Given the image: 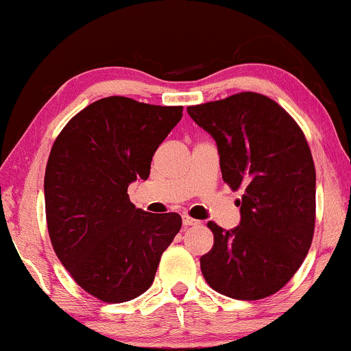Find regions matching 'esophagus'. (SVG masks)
<instances>
[{
  "mask_svg": "<svg viewBox=\"0 0 351 351\" xmlns=\"http://www.w3.org/2000/svg\"><path fill=\"white\" fill-rule=\"evenodd\" d=\"M198 224H199V221L193 219V217H189V216H183V226L189 228V226H198Z\"/></svg>",
  "mask_w": 351,
  "mask_h": 351,
  "instance_id": "34e87169",
  "label": "esophagus"
}]
</instances>
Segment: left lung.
<instances>
[{
  "label": "left lung",
  "instance_id": "obj_1",
  "mask_svg": "<svg viewBox=\"0 0 351 351\" xmlns=\"http://www.w3.org/2000/svg\"><path fill=\"white\" fill-rule=\"evenodd\" d=\"M215 138L223 180L243 189L241 223L209 221L213 249L201 256L209 287L237 300L280 291L304 263L315 228V167L300 127L279 104L256 92L188 107Z\"/></svg>",
  "mask_w": 351,
  "mask_h": 351
}]
</instances>
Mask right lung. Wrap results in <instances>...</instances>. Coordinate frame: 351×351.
<instances>
[{
  "label": "right lung",
  "mask_w": 351,
  "mask_h": 351,
  "mask_svg": "<svg viewBox=\"0 0 351 351\" xmlns=\"http://www.w3.org/2000/svg\"><path fill=\"white\" fill-rule=\"evenodd\" d=\"M183 107L106 97L80 110L56 138L44 176L52 247L84 291L107 304L142 295L181 228L176 213L135 208L128 184L147 180Z\"/></svg>",
  "instance_id": "1"
}]
</instances>
